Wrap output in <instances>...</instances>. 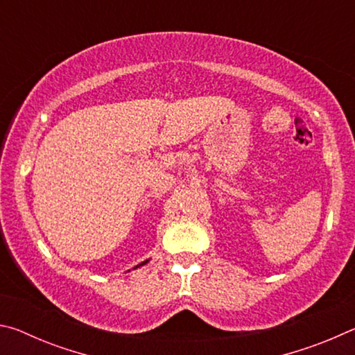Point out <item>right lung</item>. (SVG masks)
I'll use <instances>...</instances> for the list:
<instances>
[{"instance_id":"add662e5","label":"right lung","mask_w":355,"mask_h":355,"mask_svg":"<svg viewBox=\"0 0 355 355\" xmlns=\"http://www.w3.org/2000/svg\"><path fill=\"white\" fill-rule=\"evenodd\" d=\"M147 261H148V260H146V261H144V263H141V264H146V263H147Z\"/></svg>"}]
</instances>
